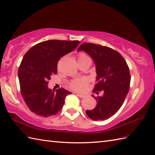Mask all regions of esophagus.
Returning <instances> with one entry per match:
<instances>
[{
	"instance_id": "1",
	"label": "esophagus",
	"mask_w": 155,
	"mask_h": 155,
	"mask_svg": "<svg viewBox=\"0 0 155 155\" xmlns=\"http://www.w3.org/2000/svg\"><path fill=\"white\" fill-rule=\"evenodd\" d=\"M75 94H76V95H77V97H80V98H83L85 96L84 94H79V93H75Z\"/></svg>"
}]
</instances>
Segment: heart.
<instances>
[{"instance_id": "heart-1", "label": "heart", "mask_w": 155, "mask_h": 155, "mask_svg": "<svg viewBox=\"0 0 155 155\" xmlns=\"http://www.w3.org/2000/svg\"><path fill=\"white\" fill-rule=\"evenodd\" d=\"M90 58L89 57L84 54L83 53H81L78 55V61L84 60V59ZM88 83V81L87 78H77V79H74L70 83H69V87L71 89L76 91H83L85 88L87 87V84Z\"/></svg>"}]
</instances>
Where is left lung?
Listing matches in <instances>:
<instances>
[{
  "label": "left lung",
  "mask_w": 155,
  "mask_h": 155,
  "mask_svg": "<svg viewBox=\"0 0 155 155\" xmlns=\"http://www.w3.org/2000/svg\"><path fill=\"white\" fill-rule=\"evenodd\" d=\"M81 51L91 56L96 66L97 83L93 92L104 91L102 97L92 95L97 107L86 114L94 120L108 119L120 109L129 91V68L119 52L109 47L84 42L78 48Z\"/></svg>",
  "instance_id": "left-lung-1"
}]
</instances>
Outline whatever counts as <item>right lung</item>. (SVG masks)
<instances>
[{
	"label": "right lung",
	"instance_id": "1",
	"mask_svg": "<svg viewBox=\"0 0 155 155\" xmlns=\"http://www.w3.org/2000/svg\"><path fill=\"white\" fill-rule=\"evenodd\" d=\"M78 41L49 40L33 46L26 52L18 68L21 92L31 112L42 117L57 114L71 92L63 88L52 91L48 81L57 73L61 57L74 51Z\"/></svg>",
	"mask_w": 155,
	"mask_h": 155
}]
</instances>
